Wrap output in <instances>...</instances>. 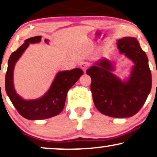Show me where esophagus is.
Returning <instances> with one entry per match:
<instances>
[{
    "instance_id": "obj_1",
    "label": "esophagus",
    "mask_w": 157,
    "mask_h": 157,
    "mask_svg": "<svg viewBox=\"0 0 157 157\" xmlns=\"http://www.w3.org/2000/svg\"><path fill=\"white\" fill-rule=\"evenodd\" d=\"M80 67H81V68L85 72L86 69L89 67V63H86V62H83L80 64Z\"/></svg>"
}]
</instances>
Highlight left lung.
I'll use <instances>...</instances> for the list:
<instances>
[{
  "label": "left lung",
  "mask_w": 157,
  "mask_h": 157,
  "mask_svg": "<svg viewBox=\"0 0 157 157\" xmlns=\"http://www.w3.org/2000/svg\"><path fill=\"white\" fill-rule=\"evenodd\" d=\"M121 53L134 63L127 81L112 74L111 63L103 59L86 71L91 78V91L97 109L113 117H128L141 109L151 89V73L148 58L136 38L125 36L117 40Z\"/></svg>",
  "instance_id": "8db88e82"
}]
</instances>
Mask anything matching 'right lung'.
Returning <instances> with one entry per match:
<instances>
[{"label":"right lung","mask_w":157,"mask_h":157,"mask_svg":"<svg viewBox=\"0 0 157 157\" xmlns=\"http://www.w3.org/2000/svg\"><path fill=\"white\" fill-rule=\"evenodd\" d=\"M41 36H35L25 40L10 56L6 74V91L16 110L24 118L42 120L58 115L64 108L67 93L78 80L83 72L81 68L58 72L48 92L41 98L34 100H24L16 93L13 83V73L16 61L21 56L29 43L41 41ZM45 42L48 40H44Z\"/></svg>","instance_id":"right-lung-1"}]
</instances>
